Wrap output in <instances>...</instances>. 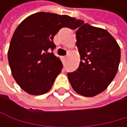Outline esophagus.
<instances>
[{"label":"esophagus","instance_id":"1","mask_svg":"<svg viewBox=\"0 0 127 127\" xmlns=\"http://www.w3.org/2000/svg\"><path fill=\"white\" fill-rule=\"evenodd\" d=\"M66 58H67L66 56H62V61H63V63H65V61L66 60Z\"/></svg>","mask_w":127,"mask_h":127}]
</instances>
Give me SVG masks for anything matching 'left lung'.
Here are the masks:
<instances>
[{
    "label": "left lung",
    "mask_w": 127,
    "mask_h": 127,
    "mask_svg": "<svg viewBox=\"0 0 127 127\" xmlns=\"http://www.w3.org/2000/svg\"><path fill=\"white\" fill-rule=\"evenodd\" d=\"M80 26L76 32V46L81 62L76 71L68 73V78L78 94L94 97L103 92L114 78L120 61V48L106 30L83 20Z\"/></svg>",
    "instance_id": "left-lung-1"
}]
</instances>
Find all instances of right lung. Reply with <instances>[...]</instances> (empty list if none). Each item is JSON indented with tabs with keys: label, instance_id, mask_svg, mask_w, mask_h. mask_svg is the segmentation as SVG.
Listing matches in <instances>:
<instances>
[{
	"label": "right lung",
	"instance_id": "1",
	"mask_svg": "<svg viewBox=\"0 0 127 127\" xmlns=\"http://www.w3.org/2000/svg\"><path fill=\"white\" fill-rule=\"evenodd\" d=\"M80 20L68 15L38 12L23 20L12 36L8 62L19 86L32 95L48 92L62 69L53 54V38L62 27L78 28Z\"/></svg>",
	"mask_w": 127,
	"mask_h": 127
}]
</instances>
